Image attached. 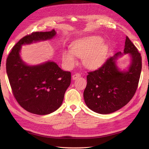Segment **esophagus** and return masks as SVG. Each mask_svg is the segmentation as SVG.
Returning <instances> with one entry per match:
<instances>
[{
  "label": "esophagus",
  "instance_id": "esophagus-1",
  "mask_svg": "<svg viewBox=\"0 0 149 149\" xmlns=\"http://www.w3.org/2000/svg\"><path fill=\"white\" fill-rule=\"evenodd\" d=\"M80 76H81V74L77 73L74 74L73 76H72V78H73V79H76L79 78Z\"/></svg>",
  "mask_w": 149,
  "mask_h": 149
}]
</instances>
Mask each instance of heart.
<instances>
[{
    "label": "heart",
    "instance_id": "1",
    "mask_svg": "<svg viewBox=\"0 0 149 149\" xmlns=\"http://www.w3.org/2000/svg\"><path fill=\"white\" fill-rule=\"evenodd\" d=\"M102 42V39L98 37L77 40L71 46V51L63 52V61L67 65H73L76 62V55L83 58V63L88 68H95L102 63L107 52V47Z\"/></svg>",
    "mask_w": 149,
    "mask_h": 149
}]
</instances>
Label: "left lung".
Listing matches in <instances>:
<instances>
[{
    "mask_svg": "<svg viewBox=\"0 0 149 149\" xmlns=\"http://www.w3.org/2000/svg\"><path fill=\"white\" fill-rule=\"evenodd\" d=\"M124 53L131 56L128 71H119L116 60L120 52L107 58L100 68L88 72L84 91L86 104L94 112L107 114L119 110L131 100L137 89L142 70V57L137 48L126 37Z\"/></svg>",
    "mask_w": 149,
    "mask_h": 149,
    "instance_id": "8db88e82",
    "label": "left lung"
}]
</instances>
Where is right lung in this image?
<instances>
[{
    "label": "right lung",
    "mask_w": 149,
    "mask_h": 149,
    "mask_svg": "<svg viewBox=\"0 0 149 149\" xmlns=\"http://www.w3.org/2000/svg\"><path fill=\"white\" fill-rule=\"evenodd\" d=\"M55 35L52 30L26 35L15 45L7 58L6 71L13 96L22 107L35 114H50L61 106L71 83V73L52 61L27 66L19 52L22 45L51 39Z\"/></svg>",
    "instance_id": "1"
}]
</instances>
